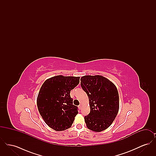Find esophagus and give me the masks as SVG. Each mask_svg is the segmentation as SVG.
I'll return each mask as SVG.
<instances>
[{"label":"esophagus","mask_w":156,"mask_h":156,"mask_svg":"<svg viewBox=\"0 0 156 156\" xmlns=\"http://www.w3.org/2000/svg\"><path fill=\"white\" fill-rule=\"evenodd\" d=\"M81 108H82L81 105H79V106H78V108H79V109H81Z\"/></svg>","instance_id":"1"}]
</instances>
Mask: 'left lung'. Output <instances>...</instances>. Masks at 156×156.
<instances>
[{"label":"left lung","mask_w":156,"mask_h":156,"mask_svg":"<svg viewBox=\"0 0 156 156\" xmlns=\"http://www.w3.org/2000/svg\"><path fill=\"white\" fill-rule=\"evenodd\" d=\"M81 86L89 98L90 113L84 117L87 126L94 132H102L111 125L119 111L117 88L101 75L82 76Z\"/></svg>","instance_id":"left-lung-1"}]
</instances>
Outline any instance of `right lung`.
Here are the masks:
<instances>
[{
  "instance_id": "right-lung-1",
  "label": "right lung",
  "mask_w": 156,
  "mask_h": 156,
  "mask_svg": "<svg viewBox=\"0 0 156 156\" xmlns=\"http://www.w3.org/2000/svg\"><path fill=\"white\" fill-rule=\"evenodd\" d=\"M80 76L57 75L45 81L37 99V108L45 123L55 131L71 127L78 113L70 92L80 82Z\"/></svg>"
}]
</instances>
